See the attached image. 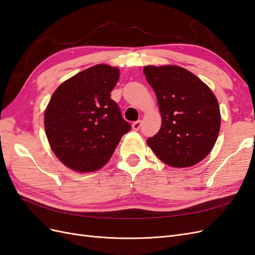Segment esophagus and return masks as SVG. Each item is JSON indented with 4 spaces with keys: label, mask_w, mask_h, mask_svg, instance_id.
<instances>
[{
    "label": "esophagus",
    "mask_w": 255,
    "mask_h": 255,
    "mask_svg": "<svg viewBox=\"0 0 255 255\" xmlns=\"http://www.w3.org/2000/svg\"><path fill=\"white\" fill-rule=\"evenodd\" d=\"M140 127H141V121L140 120H137V121H135L133 125H132V128H133V129L134 130H138L140 128Z\"/></svg>",
    "instance_id": "esophagus-1"
}]
</instances>
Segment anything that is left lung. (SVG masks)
<instances>
[{"mask_svg": "<svg viewBox=\"0 0 255 255\" xmlns=\"http://www.w3.org/2000/svg\"><path fill=\"white\" fill-rule=\"evenodd\" d=\"M143 73L155 91L161 127L146 143L171 167L184 168L205 158L220 129L218 101L210 87L186 69L146 66Z\"/></svg>", "mask_w": 255, "mask_h": 255, "instance_id": "1", "label": "left lung"}]
</instances>
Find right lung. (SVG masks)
Masks as SVG:
<instances>
[{
  "mask_svg": "<svg viewBox=\"0 0 255 255\" xmlns=\"http://www.w3.org/2000/svg\"><path fill=\"white\" fill-rule=\"evenodd\" d=\"M119 70L107 65L86 69L64 82L44 113L49 143L65 166L79 172L102 168L130 129L111 92Z\"/></svg>",
  "mask_w": 255,
  "mask_h": 255,
  "instance_id": "1",
  "label": "right lung"
}]
</instances>
